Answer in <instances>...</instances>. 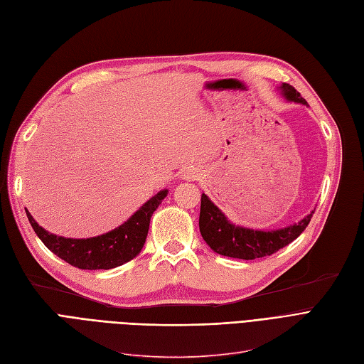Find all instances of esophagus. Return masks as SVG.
<instances>
[{"instance_id":"34e87169","label":"esophagus","mask_w":364,"mask_h":364,"mask_svg":"<svg viewBox=\"0 0 364 364\" xmlns=\"http://www.w3.org/2000/svg\"><path fill=\"white\" fill-rule=\"evenodd\" d=\"M195 177H196V173H195L193 171H187L184 178H187V180H195Z\"/></svg>"}]
</instances>
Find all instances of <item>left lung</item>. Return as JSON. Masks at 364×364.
I'll list each match as a JSON object with an SVG mask.
<instances>
[{"label":"left lung","instance_id":"8db88e82","mask_svg":"<svg viewBox=\"0 0 364 364\" xmlns=\"http://www.w3.org/2000/svg\"><path fill=\"white\" fill-rule=\"evenodd\" d=\"M284 96L291 100L307 105L300 96V92L289 84L280 87ZM314 211L301 222L291 225L284 230L276 231H253L249 228L232 225L225 218V214L214 205L208 196H200V214H199V231L207 245L219 255L238 259H257L270 257L282 247L288 246L291 241L297 238L312 219Z\"/></svg>","mask_w":364,"mask_h":364}]
</instances>
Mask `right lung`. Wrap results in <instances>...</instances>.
<instances>
[{"mask_svg":"<svg viewBox=\"0 0 364 364\" xmlns=\"http://www.w3.org/2000/svg\"><path fill=\"white\" fill-rule=\"evenodd\" d=\"M168 191L153 196L133 214V216L114 231L92 238H64L46 232L26 211L34 232L43 245L58 258L82 270H109L133 259L144 247L150 228V219Z\"/></svg>","mask_w":364,"mask_h":364,"instance_id":"right-lung-1","label":"right lung"}]
</instances>
